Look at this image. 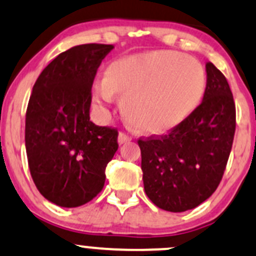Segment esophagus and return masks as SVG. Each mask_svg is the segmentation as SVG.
Segmentation results:
<instances>
[{
	"mask_svg": "<svg viewBox=\"0 0 256 256\" xmlns=\"http://www.w3.org/2000/svg\"><path fill=\"white\" fill-rule=\"evenodd\" d=\"M129 140H132V138L128 136V134H126L124 132H120V133L118 134V143L120 144H126L128 143Z\"/></svg>",
	"mask_w": 256,
	"mask_h": 256,
	"instance_id": "esophagus-1",
	"label": "esophagus"
}]
</instances>
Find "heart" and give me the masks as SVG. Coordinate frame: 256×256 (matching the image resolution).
Instances as JSON below:
<instances>
[{
	"label": "heart",
	"mask_w": 256,
	"mask_h": 256,
	"mask_svg": "<svg viewBox=\"0 0 256 256\" xmlns=\"http://www.w3.org/2000/svg\"><path fill=\"white\" fill-rule=\"evenodd\" d=\"M207 76L194 58L155 50L114 60L94 85V101L108 104L120 94V110L136 130L160 134L186 120L201 102Z\"/></svg>",
	"instance_id": "heart-1"
}]
</instances>
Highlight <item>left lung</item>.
I'll list each match as a JSON object with an SVG mask.
<instances>
[{
  "mask_svg": "<svg viewBox=\"0 0 256 256\" xmlns=\"http://www.w3.org/2000/svg\"><path fill=\"white\" fill-rule=\"evenodd\" d=\"M204 100L162 136L139 139L144 190L168 212H185L212 196L224 174L236 132V104L226 76L206 64Z\"/></svg>",
  "mask_w": 256,
  "mask_h": 256,
  "instance_id": "obj_1",
  "label": "left lung"
}]
</instances>
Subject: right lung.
<instances>
[{"label":"right lung","instance_id":"1","mask_svg":"<svg viewBox=\"0 0 256 256\" xmlns=\"http://www.w3.org/2000/svg\"><path fill=\"white\" fill-rule=\"evenodd\" d=\"M114 46L82 44L58 55L32 91L26 114V152L38 191L60 207H78L101 192L118 132L90 120L91 88Z\"/></svg>","mask_w":256,"mask_h":256}]
</instances>
